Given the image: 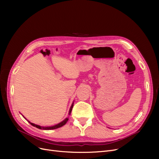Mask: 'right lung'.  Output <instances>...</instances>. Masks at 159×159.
<instances>
[{
    "label": "right lung",
    "mask_w": 159,
    "mask_h": 159,
    "mask_svg": "<svg viewBox=\"0 0 159 159\" xmlns=\"http://www.w3.org/2000/svg\"><path fill=\"white\" fill-rule=\"evenodd\" d=\"M73 106H74V103H72L71 106V107H70V109L69 115H70V113H71V110H72V108H73ZM25 119H26V118H25ZM68 121V118H66V119H65L63 121H61V122H60V123L56 125L52 126V127H42V126H40V125H36V124H34V123H30L29 121H28V123H30L32 126L36 127L38 128V129H44V130H51V129H56L60 128V127H62V126H64V125L67 123V121Z\"/></svg>",
    "instance_id": "obj_1"
}]
</instances>
